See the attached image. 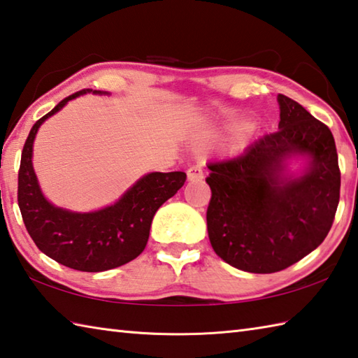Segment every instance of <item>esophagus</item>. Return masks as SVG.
Returning <instances> with one entry per match:
<instances>
[{
	"label": "esophagus",
	"mask_w": 358,
	"mask_h": 358,
	"mask_svg": "<svg viewBox=\"0 0 358 358\" xmlns=\"http://www.w3.org/2000/svg\"><path fill=\"white\" fill-rule=\"evenodd\" d=\"M203 175H205V171H203V166H200V164L191 166L187 169V180H191V181L201 180Z\"/></svg>",
	"instance_id": "34e87169"
}]
</instances>
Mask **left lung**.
Returning a JSON list of instances; mask_svg holds the SVG:
<instances>
[{"instance_id":"8db88e82","label":"left lung","mask_w":358,"mask_h":358,"mask_svg":"<svg viewBox=\"0 0 358 358\" xmlns=\"http://www.w3.org/2000/svg\"><path fill=\"white\" fill-rule=\"evenodd\" d=\"M279 129L233 158L211 161L208 236L217 256L250 273H275L323 243L340 201L337 147L326 124L303 105L278 96ZM309 155L299 179L282 180V163Z\"/></svg>"}]
</instances>
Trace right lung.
Listing matches in <instances>:
<instances>
[{"mask_svg":"<svg viewBox=\"0 0 358 358\" xmlns=\"http://www.w3.org/2000/svg\"><path fill=\"white\" fill-rule=\"evenodd\" d=\"M88 91L93 90H80L65 97L34 124L21 152L18 206L27 233L41 253L73 270L96 273L121 267L143 253L153 215L185 185L186 173L145 175L115 205L96 213L77 214L52 206L41 194L32 167L34 138L45 119Z\"/></svg>","mask_w":358,"mask_h":358,"instance_id":"add662e5","label":"right lung"}]
</instances>
